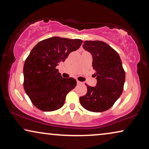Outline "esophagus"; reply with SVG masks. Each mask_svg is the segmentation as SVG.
<instances>
[{"label": "esophagus", "instance_id": "34e87169", "mask_svg": "<svg viewBox=\"0 0 149 149\" xmlns=\"http://www.w3.org/2000/svg\"><path fill=\"white\" fill-rule=\"evenodd\" d=\"M77 84H78V85H81V84H82L81 82H80V81H77Z\"/></svg>", "mask_w": 149, "mask_h": 149}]
</instances>
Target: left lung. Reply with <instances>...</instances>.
<instances>
[{"label": "left lung", "mask_w": 149, "mask_h": 149, "mask_svg": "<svg viewBox=\"0 0 149 149\" xmlns=\"http://www.w3.org/2000/svg\"><path fill=\"white\" fill-rule=\"evenodd\" d=\"M83 48L91 54L93 68L97 77L95 87L87 85L85 95L80 103L85 109L101 112L109 109L121 95L125 82V71L117 52L102 41H85Z\"/></svg>", "instance_id": "8db88e82"}]
</instances>
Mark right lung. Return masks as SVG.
Returning <instances> with one entry per match:
<instances>
[{
	"mask_svg": "<svg viewBox=\"0 0 149 149\" xmlns=\"http://www.w3.org/2000/svg\"><path fill=\"white\" fill-rule=\"evenodd\" d=\"M82 43L79 39L52 37L41 41L31 49L23 66V87L38 109L52 111L63 106L77 81L72 77L62 78L56 66Z\"/></svg>",
	"mask_w": 149,
	"mask_h": 149,
	"instance_id": "add662e5",
	"label": "right lung"
}]
</instances>
